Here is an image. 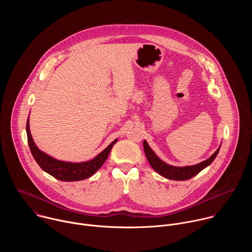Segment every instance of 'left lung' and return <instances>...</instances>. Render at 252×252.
<instances>
[{
	"label": "left lung",
	"mask_w": 252,
	"mask_h": 252,
	"mask_svg": "<svg viewBox=\"0 0 252 252\" xmlns=\"http://www.w3.org/2000/svg\"><path fill=\"white\" fill-rule=\"evenodd\" d=\"M220 147L209 158L197 164L188 166H174L167 164L163 160H161L150 148L147 140H143V151H145L146 157L152 167L161 176L168 179H173V181H187V179H189L196 175L198 172H200L214 160V158H217L220 152Z\"/></svg>",
	"instance_id": "left-lung-1"
}]
</instances>
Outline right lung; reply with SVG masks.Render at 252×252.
<instances>
[{"label": "right lung", "instance_id": "add662e5", "mask_svg": "<svg viewBox=\"0 0 252 252\" xmlns=\"http://www.w3.org/2000/svg\"><path fill=\"white\" fill-rule=\"evenodd\" d=\"M26 130L29 147L34 160L37 161V163L41 166V168L44 171L63 182L83 181V179H86L94 174L106 160L107 157H109L113 149V146L118 140L115 139L109 147H106L100 154H98L95 158H94L91 160L83 162H68L56 159L51 156L45 154L41 150H39V148L35 146V143L32 137L29 119L27 121Z\"/></svg>", "mask_w": 252, "mask_h": 252}]
</instances>
